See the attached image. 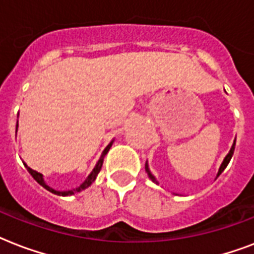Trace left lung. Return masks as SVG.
<instances>
[{
	"instance_id": "1",
	"label": "left lung",
	"mask_w": 254,
	"mask_h": 254,
	"mask_svg": "<svg viewBox=\"0 0 254 254\" xmlns=\"http://www.w3.org/2000/svg\"><path fill=\"white\" fill-rule=\"evenodd\" d=\"M235 145H236V139H235V142H233L232 147H231V150H229V153H228V154H227V157H225V158H224V161H223V163H221L220 169H219V173H217V177H219V175H220V174L223 173V171H224L225 167L228 166L229 161H231V158H232L233 151H235ZM145 170H146L147 175H149V178H150L151 181H153V182H154V183H157V185H158V182H157V179H155V178H154V175H153V174L150 173V170H149V166H147V163H146V165H145Z\"/></svg>"
}]
</instances>
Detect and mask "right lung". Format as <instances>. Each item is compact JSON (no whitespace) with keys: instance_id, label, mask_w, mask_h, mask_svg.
<instances>
[{"instance_id":"1","label":"right lung","mask_w":254,"mask_h":254,"mask_svg":"<svg viewBox=\"0 0 254 254\" xmlns=\"http://www.w3.org/2000/svg\"><path fill=\"white\" fill-rule=\"evenodd\" d=\"M17 127H18V123H17ZM112 143H113V141H112V142L109 143V145H108V146L105 147V149H104L103 154H101L100 159H99V161H97V163H96L95 169L92 170V173L89 174V175H88L87 179H85V181L83 182V183H81V185L79 186V187H76V189H73V190H68V191H57V190L51 189L50 186L46 185L45 179H43V175H42L41 173H38V171H35V170L30 169V167L27 166L26 163H25V166H26V169H27V171H29V173L31 174V177H33L34 179H35V181H37L38 183H39V185L42 186V187H45V189L47 190V191L55 193V195H61V196H68V195H73V193L80 192V191H83V190H85V189H87V187H89V186H91L92 183L95 182L96 177H97V174L100 173V170H101V166H103L104 157L107 155V153H108V151H109V149H111Z\"/></svg>"}]
</instances>
